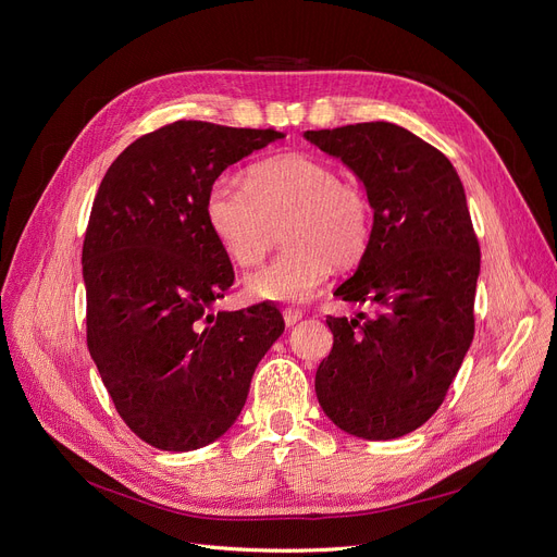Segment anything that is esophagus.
I'll list each match as a JSON object with an SVG mask.
<instances>
[{
	"mask_svg": "<svg viewBox=\"0 0 557 557\" xmlns=\"http://www.w3.org/2000/svg\"><path fill=\"white\" fill-rule=\"evenodd\" d=\"M301 317H304V312L297 310V308H285V310H283L285 326H295V324L301 320Z\"/></svg>",
	"mask_w": 557,
	"mask_h": 557,
	"instance_id": "esophagus-1",
	"label": "esophagus"
}]
</instances>
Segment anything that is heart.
Returning a JSON list of instances; mask_svg holds the SVG:
<instances>
[{
    "label": "heart",
    "instance_id": "1",
    "mask_svg": "<svg viewBox=\"0 0 557 557\" xmlns=\"http://www.w3.org/2000/svg\"><path fill=\"white\" fill-rule=\"evenodd\" d=\"M210 233L237 268L264 260L283 226L287 249L251 274L247 295L262 301L304 304L335 268H351L372 245L374 208L367 193L339 181L337 170L312 153H281L249 168L245 183L218 176L206 193Z\"/></svg>",
    "mask_w": 557,
    "mask_h": 557
}]
</instances>
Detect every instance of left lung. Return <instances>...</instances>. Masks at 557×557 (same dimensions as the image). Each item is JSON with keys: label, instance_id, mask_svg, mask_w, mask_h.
<instances>
[{"label": "left lung", "instance_id": "left-lung-1", "mask_svg": "<svg viewBox=\"0 0 557 557\" xmlns=\"http://www.w3.org/2000/svg\"><path fill=\"white\" fill-rule=\"evenodd\" d=\"M304 136L354 170L374 208L372 245L335 289L374 314L329 317L317 399L356 437L408 435L442 406L473 339L481 247L462 181L440 149L389 122Z\"/></svg>", "mask_w": 557, "mask_h": 557}]
</instances>
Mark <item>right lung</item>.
<instances>
[{"mask_svg": "<svg viewBox=\"0 0 557 557\" xmlns=\"http://www.w3.org/2000/svg\"><path fill=\"white\" fill-rule=\"evenodd\" d=\"M274 128L178 120L131 143L101 178L84 240L88 351L126 426L161 451H195L240 414L285 324L270 304L210 312L233 264L206 193Z\"/></svg>", "mask_w": 557, "mask_h": 557, "instance_id": "add662e5", "label": "right lung"}]
</instances>
